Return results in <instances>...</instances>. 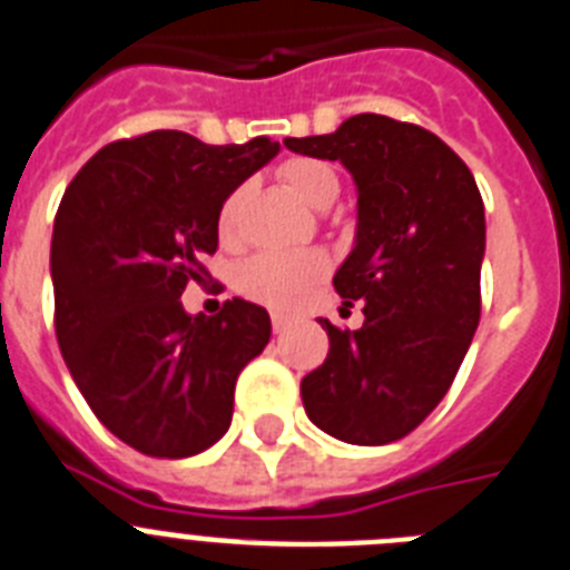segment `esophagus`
Listing matches in <instances>:
<instances>
[{
    "label": "esophagus",
    "mask_w": 570,
    "mask_h": 570,
    "mask_svg": "<svg viewBox=\"0 0 570 570\" xmlns=\"http://www.w3.org/2000/svg\"><path fill=\"white\" fill-rule=\"evenodd\" d=\"M291 328V317L285 314H274V335H285Z\"/></svg>",
    "instance_id": "1"
}]
</instances>
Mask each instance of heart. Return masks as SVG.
Masks as SVG:
<instances>
[{
    "label": "heart",
    "mask_w": 570,
    "mask_h": 570,
    "mask_svg": "<svg viewBox=\"0 0 570 570\" xmlns=\"http://www.w3.org/2000/svg\"><path fill=\"white\" fill-rule=\"evenodd\" d=\"M282 180L288 183L305 204L320 206L323 200H335L337 195V174L332 166L320 159L296 157L282 166ZM235 209H238V195H229V200L220 209L218 227L220 235L233 233ZM328 271L326 253L303 250V253H262L244 262L238 271V288L258 303L274 305V308H296L303 303L305 294L317 285Z\"/></svg>",
    "instance_id": "1"
}]
</instances>
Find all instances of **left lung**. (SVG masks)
I'll use <instances>...</instances> for the list:
<instances>
[{"label": "left lung", "instance_id": "obj_1", "mask_svg": "<svg viewBox=\"0 0 570 570\" xmlns=\"http://www.w3.org/2000/svg\"><path fill=\"white\" fill-rule=\"evenodd\" d=\"M337 159L358 189L355 247L335 274L364 326H332L326 361L299 384L308 420L335 440H402L443 402L481 320L487 218L472 171L431 130L361 112L335 134L285 139Z\"/></svg>", "mask_w": 570, "mask_h": 570}]
</instances>
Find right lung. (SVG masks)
<instances>
[{
    "label": "right lung",
    "instance_id": "add662e5",
    "mask_svg": "<svg viewBox=\"0 0 570 570\" xmlns=\"http://www.w3.org/2000/svg\"><path fill=\"white\" fill-rule=\"evenodd\" d=\"M279 154L256 136L206 145L150 130L98 150L69 183L51 235L55 332L101 425L148 458H191L233 422L235 381L271 341L262 305L215 317L180 296L218 250L224 200Z\"/></svg>",
    "mask_w": 570,
    "mask_h": 570
}]
</instances>
